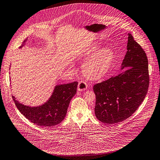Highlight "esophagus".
Returning <instances> with one entry per match:
<instances>
[{
  "mask_svg": "<svg viewBox=\"0 0 160 160\" xmlns=\"http://www.w3.org/2000/svg\"><path fill=\"white\" fill-rule=\"evenodd\" d=\"M88 88V83L84 81H80L78 85V90L79 91H85Z\"/></svg>",
  "mask_w": 160,
  "mask_h": 160,
  "instance_id": "34e87169",
  "label": "esophagus"
}]
</instances>
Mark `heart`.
Here are the masks:
<instances>
[{
	"label": "heart",
	"mask_w": 160,
	"mask_h": 160,
	"mask_svg": "<svg viewBox=\"0 0 160 160\" xmlns=\"http://www.w3.org/2000/svg\"><path fill=\"white\" fill-rule=\"evenodd\" d=\"M85 58L91 57L82 65L85 75L93 79H99L104 77L108 71L114 58L113 52L108 48L99 50L96 46L86 52Z\"/></svg>",
	"instance_id": "1"
}]
</instances>
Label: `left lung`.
<instances>
[{"label":"left lung","mask_w":160,"mask_h":160,"mask_svg":"<svg viewBox=\"0 0 160 160\" xmlns=\"http://www.w3.org/2000/svg\"><path fill=\"white\" fill-rule=\"evenodd\" d=\"M127 52L117 75L96 83L94 112L96 118L107 124L126 120L138 109L148 91L149 75L146 52L128 34Z\"/></svg>","instance_id":"left-lung-1"}]
</instances>
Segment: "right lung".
I'll return each instance as SVG.
<instances>
[{
    "mask_svg": "<svg viewBox=\"0 0 160 160\" xmlns=\"http://www.w3.org/2000/svg\"><path fill=\"white\" fill-rule=\"evenodd\" d=\"M27 39L22 42V48ZM78 82L57 85L54 92L47 102L39 107H30L25 106L12 98L19 111L32 123L42 127H50L61 122L66 115L70 101L77 89Z\"/></svg>",
    "mask_w": 160,
    "mask_h": 160,
    "instance_id": "obj_1",
    "label": "right lung"
}]
</instances>
